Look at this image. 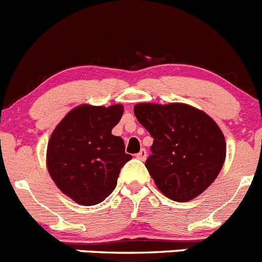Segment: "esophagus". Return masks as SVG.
<instances>
[{
  "instance_id": "esophagus-1",
  "label": "esophagus",
  "mask_w": 262,
  "mask_h": 262,
  "mask_svg": "<svg viewBox=\"0 0 262 262\" xmlns=\"http://www.w3.org/2000/svg\"><path fill=\"white\" fill-rule=\"evenodd\" d=\"M147 158V151L144 148H142L139 152L136 154V159H139V160H146Z\"/></svg>"
}]
</instances>
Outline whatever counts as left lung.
Listing matches in <instances>:
<instances>
[{
    "label": "left lung",
    "instance_id": "left-lung-1",
    "mask_svg": "<svg viewBox=\"0 0 262 262\" xmlns=\"http://www.w3.org/2000/svg\"><path fill=\"white\" fill-rule=\"evenodd\" d=\"M134 113L154 138L146 167L159 191L179 203L203 193L225 160V139L216 122L183 103H139Z\"/></svg>",
    "mask_w": 262,
    "mask_h": 262
}]
</instances>
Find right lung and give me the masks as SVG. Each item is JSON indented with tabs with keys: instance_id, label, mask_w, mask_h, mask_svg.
<instances>
[{
	"instance_id": "add662e5",
	"label": "right lung",
	"mask_w": 262,
	"mask_h": 262,
	"mask_svg": "<svg viewBox=\"0 0 262 262\" xmlns=\"http://www.w3.org/2000/svg\"><path fill=\"white\" fill-rule=\"evenodd\" d=\"M122 104H82L64 116L50 136L46 163L57 187L80 205L99 204L115 189L120 168L133 156L111 134Z\"/></svg>"
}]
</instances>
